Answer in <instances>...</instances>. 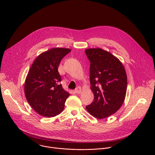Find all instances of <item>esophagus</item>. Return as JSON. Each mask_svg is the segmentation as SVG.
<instances>
[{
	"instance_id": "34e87169",
	"label": "esophagus",
	"mask_w": 155,
	"mask_h": 155,
	"mask_svg": "<svg viewBox=\"0 0 155 155\" xmlns=\"http://www.w3.org/2000/svg\"><path fill=\"white\" fill-rule=\"evenodd\" d=\"M81 91H82L81 87H80V86H78V87L76 88V89H75V92L76 93H77V94H80V93H81Z\"/></svg>"
}]
</instances>
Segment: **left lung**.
Masks as SVG:
<instances>
[{
	"instance_id": "1",
	"label": "left lung",
	"mask_w": 155,
	"mask_h": 155,
	"mask_svg": "<svg viewBox=\"0 0 155 155\" xmlns=\"http://www.w3.org/2000/svg\"><path fill=\"white\" fill-rule=\"evenodd\" d=\"M90 61V79L94 101L86 107L98 119L108 117L121 107L126 94L127 75L122 62L101 48L84 50Z\"/></svg>"
}]
</instances>
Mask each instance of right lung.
<instances>
[{
    "mask_svg": "<svg viewBox=\"0 0 155 155\" xmlns=\"http://www.w3.org/2000/svg\"><path fill=\"white\" fill-rule=\"evenodd\" d=\"M71 51L53 48L34 61L25 82V94L32 108L39 115L53 117L60 114L70 94L64 90L58 71L61 59Z\"/></svg>",
    "mask_w": 155,
    "mask_h": 155,
    "instance_id": "1",
    "label": "right lung"
}]
</instances>
